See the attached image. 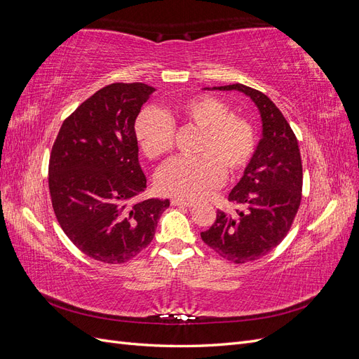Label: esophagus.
Wrapping results in <instances>:
<instances>
[{
  "label": "esophagus",
  "instance_id": "34e87169",
  "mask_svg": "<svg viewBox=\"0 0 359 359\" xmlns=\"http://www.w3.org/2000/svg\"><path fill=\"white\" fill-rule=\"evenodd\" d=\"M170 203L173 206H184V208H191V206L194 205L191 201H182V199H177V198H173L170 201Z\"/></svg>",
  "mask_w": 359,
  "mask_h": 359
}]
</instances>
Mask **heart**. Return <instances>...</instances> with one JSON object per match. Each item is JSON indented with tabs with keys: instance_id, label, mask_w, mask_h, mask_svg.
<instances>
[{
	"instance_id": "obj_1",
	"label": "heart",
	"mask_w": 359,
	"mask_h": 359,
	"mask_svg": "<svg viewBox=\"0 0 359 359\" xmlns=\"http://www.w3.org/2000/svg\"><path fill=\"white\" fill-rule=\"evenodd\" d=\"M201 128L191 158H177L157 173L156 184L163 194L194 201L220 186L224 170L229 177L241 173L256 149L253 126L217 97L199 94L189 97L165 111L145 109L135 121V137L144 154L157 160L170 153L175 127Z\"/></svg>"
}]
</instances>
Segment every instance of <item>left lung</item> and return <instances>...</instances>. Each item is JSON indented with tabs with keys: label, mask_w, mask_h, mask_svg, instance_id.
Returning <instances> with one entry per match:
<instances>
[{
	"label": "left lung",
	"mask_w": 359,
	"mask_h": 359,
	"mask_svg": "<svg viewBox=\"0 0 359 359\" xmlns=\"http://www.w3.org/2000/svg\"><path fill=\"white\" fill-rule=\"evenodd\" d=\"M210 90V88H205ZM240 91L252 99L262 121V137L229 201L241 206L235 214L217 211L203 243L233 264H247L268 255L289 232L302 191V163L295 133L278 107L257 90L243 83L212 86Z\"/></svg>",
	"instance_id": "left-lung-1"
}]
</instances>
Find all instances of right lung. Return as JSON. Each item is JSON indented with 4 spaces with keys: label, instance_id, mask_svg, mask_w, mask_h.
Segmentation results:
<instances>
[{
    "label": "right lung",
    "instance_id": "right-lung-1",
    "mask_svg": "<svg viewBox=\"0 0 359 359\" xmlns=\"http://www.w3.org/2000/svg\"><path fill=\"white\" fill-rule=\"evenodd\" d=\"M156 91L145 83H111L62 123L49 160L53 211L69 240L104 264H124L153 241L169 199H140L135 121Z\"/></svg>",
    "mask_w": 359,
    "mask_h": 359
}]
</instances>
